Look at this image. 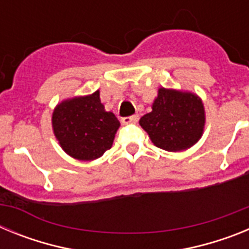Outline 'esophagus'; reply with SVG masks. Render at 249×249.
Here are the masks:
<instances>
[{
    "label": "esophagus",
    "mask_w": 249,
    "mask_h": 249,
    "mask_svg": "<svg viewBox=\"0 0 249 249\" xmlns=\"http://www.w3.org/2000/svg\"><path fill=\"white\" fill-rule=\"evenodd\" d=\"M140 116L138 114H132V116H128V117H123L122 118V122L123 123H135L137 122Z\"/></svg>",
    "instance_id": "obj_1"
}]
</instances>
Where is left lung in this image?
I'll return each instance as SVG.
<instances>
[{
    "label": "left lung",
    "mask_w": 249,
    "mask_h": 249,
    "mask_svg": "<svg viewBox=\"0 0 249 249\" xmlns=\"http://www.w3.org/2000/svg\"><path fill=\"white\" fill-rule=\"evenodd\" d=\"M140 124L158 148L183 151L201 138L204 127L203 103L193 93L160 89L152 112L141 118Z\"/></svg>",
    "instance_id": "obj_1"
}]
</instances>
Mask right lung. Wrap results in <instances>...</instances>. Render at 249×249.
Wrapping results in <instances>:
<instances>
[{
  "mask_svg": "<svg viewBox=\"0 0 249 249\" xmlns=\"http://www.w3.org/2000/svg\"><path fill=\"white\" fill-rule=\"evenodd\" d=\"M52 126L66 153L76 160H92L111 148L120 121L105 111L96 91L59 103L52 114Z\"/></svg>",
  "mask_w": 249,
  "mask_h": 249,
  "instance_id": "obj_1",
  "label": "right lung"
}]
</instances>
